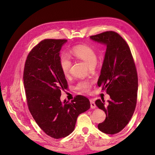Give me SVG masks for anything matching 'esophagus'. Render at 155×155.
<instances>
[{
    "label": "esophagus",
    "instance_id": "34e87169",
    "mask_svg": "<svg viewBox=\"0 0 155 155\" xmlns=\"http://www.w3.org/2000/svg\"><path fill=\"white\" fill-rule=\"evenodd\" d=\"M90 102H91V107L93 109H95L96 107V105H95V102L93 99H91L90 100Z\"/></svg>",
    "mask_w": 155,
    "mask_h": 155
}]
</instances>
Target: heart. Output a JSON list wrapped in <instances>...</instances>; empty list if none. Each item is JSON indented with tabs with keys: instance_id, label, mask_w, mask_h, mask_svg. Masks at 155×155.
Wrapping results in <instances>:
<instances>
[{
	"instance_id": "heart-1",
	"label": "heart",
	"mask_w": 155,
	"mask_h": 155,
	"mask_svg": "<svg viewBox=\"0 0 155 155\" xmlns=\"http://www.w3.org/2000/svg\"><path fill=\"white\" fill-rule=\"evenodd\" d=\"M70 55L73 58L85 61L89 68H94L97 61L96 53L94 49L88 45H80L73 47L70 51ZM60 66L65 77H68L70 73L71 61L69 56L65 54H62L60 57ZM76 88L84 92H88L90 91L91 83L88 81L79 82Z\"/></svg>"
}]
</instances>
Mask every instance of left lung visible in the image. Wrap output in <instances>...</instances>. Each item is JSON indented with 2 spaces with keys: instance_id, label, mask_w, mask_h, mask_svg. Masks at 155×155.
Returning a JSON list of instances; mask_svg holds the SVG:
<instances>
[{
  "instance_id": "8db88e82",
  "label": "left lung",
  "mask_w": 155,
  "mask_h": 155,
  "mask_svg": "<svg viewBox=\"0 0 155 155\" xmlns=\"http://www.w3.org/2000/svg\"><path fill=\"white\" fill-rule=\"evenodd\" d=\"M90 38L106 46L97 85L106 90L110 100L107 103L99 99L95 101L106 115L98 129L104 133L114 134L126 127L136 108L138 80L135 64L129 46L117 32L107 31Z\"/></svg>"
}]
</instances>
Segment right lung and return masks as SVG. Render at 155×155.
I'll return each instance as SVG.
<instances>
[{"label": "right lung", "mask_w": 155, "mask_h": 155, "mask_svg": "<svg viewBox=\"0 0 155 155\" xmlns=\"http://www.w3.org/2000/svg\"><path fill=\"white\" fill-rule=\"evenodd\" d=\"M67 39H48L29 53L24 70V85L28 107L37 124L55 139L64 137L75 129L79 114L91 107L87 97L77 95L61 102V91L68 88L60 66V53Z\"/></svg>", "instance_id": "1"}]
</instances>
